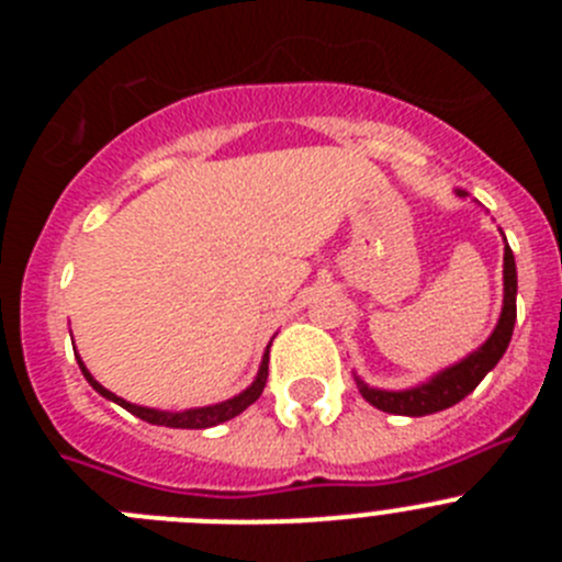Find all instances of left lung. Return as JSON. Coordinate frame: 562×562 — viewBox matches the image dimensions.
Returning <instances> with one entry per match:
<instances>
[{
    "label": "left lung",
    "instance_id": "obj_1",
    "mask_svg": "<svg viewBox=\"0 0 562 562\" xmlns=\"http://www.w3.org/2000/svg\"><path fill=\"white\" fill-rule=\"evenodd\" d=\"M456 196L467 200L470 193L456 188ZM515 297H518V270H515V256L509 250L504 238V306H501V317L495 324L493 335L481 342L479 349L470 351L467 357H461L459 362L448 366V369L436 371L430 380L419 382V385H411V389L389 391V389H371L369 382H362L355 374L357 389H360L362 400L371 402L374 408L385 411V414H400V416H428L436 411L453 408L456 402L464 400L467 394H473L475 385L484 380L490 371L498 366V360L504 357L506 346L513 340L515 329Z\"/></svg>",
    "mask_w": 562,
    "mask_h": 562
}]
</instances>
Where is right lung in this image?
Here are the masks:
<instances>
[{"instance_id": "1", "label": "right lung", "mask_w": 562, "mask_h": 562, "mask_svg": "<svg viewBox=\"0 0 562 562\" xmlns=\"http://www.w3.org/2000/svg\"><path fill=\"white\" fill-rule=\"evenodd\" d=\"M78 357V355H76ZM267 362H270V346H267L265 357H261V366H258V374L256 380L247 385L241 394L231 396V400L225 402H216V405H202V408H186V411H160V408H146V405H134V402H126L123 396L112 394L109 389H103L101 382L95 380V376L89 374V369L83 366V360L78 357V366H81L83 376H87V382L92 385V389L98 391L101 396H106L109 402H117L121 408H126L128 414H134L137 419L148 422V425H162V428H186V430H205V428H213V425H222V422L233 419V416H238L241 411H247L252 405V402L261 396V391H265L267 385Z\"/></svg>"}]
</instances>
